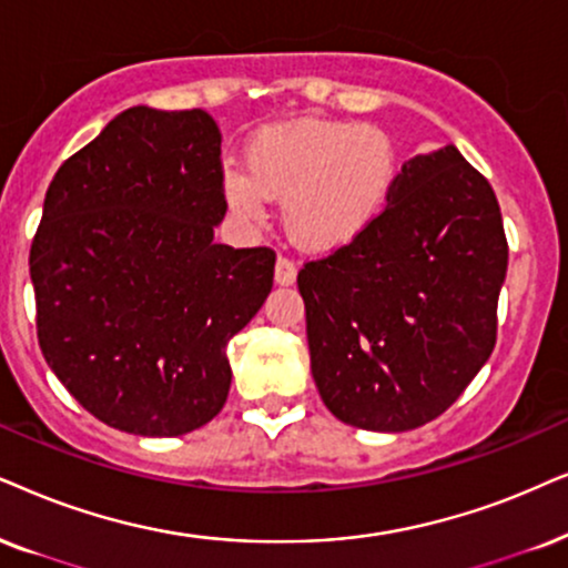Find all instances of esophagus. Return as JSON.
I'll list each match as a JSON object with an SVG mask.
<instances>
[{"instance_id":"esophagus-1","label":"esophagus","mask_w":568,"mask_h":568,"mask_svg":"<svg viewBox=\"0 0 568 568\" xmlns=\"http://www.w3.org/2000/svg\"><path fill=\"white\" fill-rule=\"evenodd\" d=\"M275 283L277 285H293V283H296V264H293L288 256H277Z\"/></svg>"}]
</instances>
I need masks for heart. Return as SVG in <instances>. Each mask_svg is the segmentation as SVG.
Wrapping results in <instances>:
<instances>
[{
  "instance_id": "1",
  "label": "heart",
  "mask_w": 568,
  "mask_h": 568,
  "mask_svg": "<svg viewBox=\"0 0 568 568\" xmlns=\"http://www.w3.org/2000/svg\"><path fill=\"white\" fill-rule=\"evenodd\" d=\"M246 170H225L233 214L262 222L267 199H283L285 231L301 248L329 254L362 239L396 191V141L377 125L301 120L264 128L248 141Z\"/></svg>"
}]
</instances>
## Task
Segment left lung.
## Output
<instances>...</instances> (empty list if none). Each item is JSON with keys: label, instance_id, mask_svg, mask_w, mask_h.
I'll list each match as a JSON object with an SVG mask.
<instances>
[{"label": "left lung", "instance_id": "1", "mask_svg": "<svg viewBox=\"0 0 568 568\" xmlns=\"http://www.w3.org/2000/svg\"><path fill=\"white\" fill-rule=\"evenodd\" d=\"M506 267L498 199L462 152L404 162L377 225L298 272L325 406L377 433L440 416L493 354Z\"/></svg>", "mask_w": 568, "mask_h": 568}]
</instances>
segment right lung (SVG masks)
Listing matches in <instances>:
<instances>
[{"label": "right lung", "mask_w": 568, "mask_h": 568, "mask_svg": "<svg viewBox=\"0 0 568 568\" xmlns=\"http://www.w3.org/2000/svg\"><path fill=\"white\" fill-rule=\"evenodd\" d=\"M220 143L204 110L131 106L49 183L31 246L41 354L123 433L175 437L214 419L227 341L272 291L275 251L214 243Z\"/></svg>", "instance_id": "obj_1"}]
</instances>
